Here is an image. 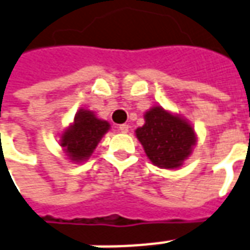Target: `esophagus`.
I'll return each instance as SVG.
<instances>
[{
	"label": "esophagus",
	"mask_w": 250,
	"mask_h": 250,
	"mask_svg": "<svg viewBox=\"0 0 250 250\" xmlns=\"http://www.w3.org/2000/svg\"><path fill=\"white\" fill-rule=\"evenodd\" d=\"M128 125H119V131L120 132H123V134H125V132H128Z\"/></svg>",
	"instance_id": "1"
}]
</instances>
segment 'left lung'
Here are the masks:
<instances>
[{
    "mask_svg": "<svg viewBox=\"0 0 250 250\" xmlns=\"http://www.w3.org/2000/svg\"><path fill=\"white\" fill-rule=\"evenodd\" d=\"M135 134L150 161L165 169L181 167L196 143L192 125L162 107L145 113V125Z\"/></svg>",
    "mask_w": 250,
    "mask_h": 250,
    "instance_id": "obj_1",
    "label": "left lung"
}]
</instances>
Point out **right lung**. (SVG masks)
<instances>
[{
    "label": "right lung",
    "instance_id": "right-lung-1",
    "mask_svg": "<svg viewBox=\"0 0 250 250\" xmlns=\"http://www.w3.org/2000/svg\"><path fill=\"white\" fill-rule=\"evenodd\" d=\"M109 130V123L99 119L88 109H80L74 116V123L66 128L61 137V146L69 160L83 162L92 155L103 135Z\"/></svg>",
    "mask_w": 250,
    "mask_h": 250
}]
</instances>
